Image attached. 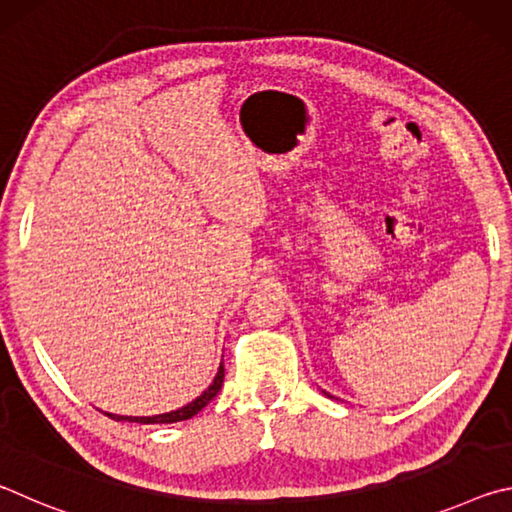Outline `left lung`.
Masks as SVG:
<instances>
[{
	"mask_svg": "<svg viewBox=\"0 0 512 512\" xmlns=\"http://www.w3.org/2000/svg\"><path fill=\"white\" fill-rule=\"evenodd\" d=\"M325 395H327V397H332V395H329V393H325Z\"/></svg>",
	"mask_w": 512,
	"mask_h": 512,
	"instance_id": "1",
	"label": "left lung"
}]
</instances>
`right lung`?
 <instances>
[{
	"instance_id": "add662e5",
	"label": "right lung",
	"mask_w": 512,
	"mask_h": 512,
	"mask_svg": "<svg viewBox=\"0 0 512 512\" xmlns=\"http://www.w3.org/2000/svg\"><path fill=\"white\" fill-rule=\"evenodd\" d=\"M223 366H219V370H216L214 375V381L210 386L205 388V391L196 397L194 402H189L185 406H180V409L176 411H169V413H160V415H115V413H106L110 415L112 420L117 422H140V424H171V422H183V420H189L194 418V415L198 411H203L207 404H210L216 395H219L221 386H223Z\"/></svg>"
}]
</instances>
